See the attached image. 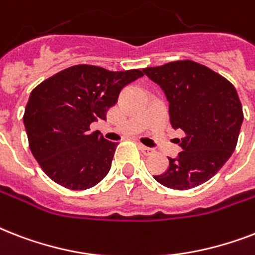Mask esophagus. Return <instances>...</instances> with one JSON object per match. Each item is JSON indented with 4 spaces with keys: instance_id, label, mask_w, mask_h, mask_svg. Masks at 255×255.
<instances>
[{
    "instance_id": "obj_1",
    "label": "esophagus",
    "mask_w": 255,
    "mask_h": 255,
    "mask_svg": "<svg viewBox=\"0 0 255 255\" xmlns=\"http://www.w3.org/2000/svg\"><path fill=\"white\" fill-rule=\"evenodd\" d=\"M139 148H140V151L143 152L144 155H151L152 152H153V149L149 147H145V145H143V144H139Z\"/></svg>"
}]
</instances>
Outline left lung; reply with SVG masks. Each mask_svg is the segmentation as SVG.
<instances>
[{"instance_id":"1","label":"left lung","mask_w":255,"mask_h":255,"mask_svg":"<svg viewBox=\"0 0 255 255\" xmlns=\"http://www.w3.org/2000/svg\"><path fill=\"white\" fill-rule=\"evenodd\" d=\"M161 87L169 103V120L185 136L182 151L169 167L153 176L170 189H190L212 178L236 149L244 122L234 86L213 70L193 61H176L143 70Z\"/></svg>"}]
</instances>
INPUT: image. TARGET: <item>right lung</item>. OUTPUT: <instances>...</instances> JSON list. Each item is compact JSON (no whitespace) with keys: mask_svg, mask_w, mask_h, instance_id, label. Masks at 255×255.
Returning <instances> with one entry per match:
<instances>
[{"mask_svg":"<svg viewBox=\"0 0 255 255\" xmlns=\"http://www.w3.org/2000/svg\"><path fill=\"white\" fill-rule=\"evenodd\" d=\"M143 75L140 70L108 71L77 65L34 88L23 124L30 151L53 181L83 190L107 176L118 143L99 131L90 132V124L106 120L122 88Z\"/></svg>","mask_w":255,"mask_h":255,"instance_id":"obj_1","label":"right lung"}]
</instances>
